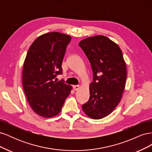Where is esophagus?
Masks as SVG:
<instances>
[{"label": "esophagus", "instance_id": "obj_1", "mask_svg": "<svg viewBox=\"0 0 152 152\" xmlns=\"http://www.w3.org/2000/svg\"><path fill=\"white\" fill-rule=\"evenodd\" d=\"M73 89H74L75 91H77V90H78V89H79L80 88V86H79V85L73 86Z\"/></svg>", "mask_w": 152, "mask_h": 152}]
</instances>
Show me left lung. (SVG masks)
<instances>
[{
	"label": "left lung",
	"instance_id": "1",
	"mask_svg": "<svg viewBox=\"0 0 152 152\" xmlns=\"http://www.w3.org/2000/svg\"><path fill=\"white\" fill-rule=\"evenodd\" d=\"M79 45L93 72L90 98L82 105V110L91 118H102L117 107L125 89L127 70L122 52L116 43L104 35L87 37Z\"/></svg>",
	"mask_w": 152,
	"mask_h": 152
}]
</instances>
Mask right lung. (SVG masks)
Returning <instances> with one entry per match:
<instances>
[{"instance_id": "1", "label": "right lung", "mask_w": 152, "mask_h": 152, "mask_svg": "<svg viewBox=\"0 0 152 152\" xmlns=\"http://www.w3.org/2000/svg\"><path fill=\"white\" fill-rule=\"evenodd\" d=\"M71 37L49 32L38 37L27 53L23 69V87L27 101L39 115L50 118L61 112L72 87L53 80L62 73V61Z\"/></svg>"}]
</instances>
